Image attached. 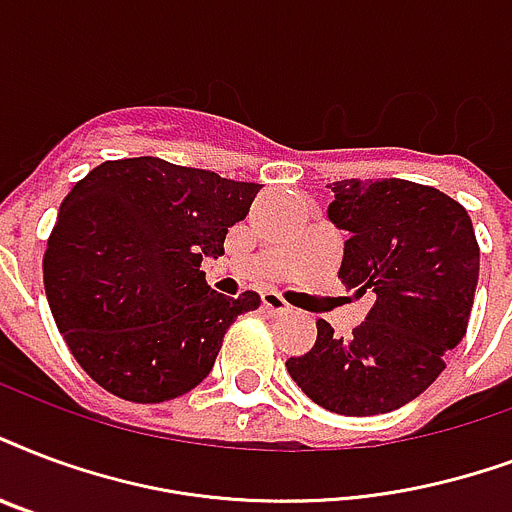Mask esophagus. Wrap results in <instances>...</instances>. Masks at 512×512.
Here are the masks:
<instances>
[{
  "instance_id": "34e87169",
  "label": "esophagus",
  "mask_w": 512,
  "mask_h": 512,
  "mask_svg": "<svg viewBox=\"0 0 512 512\" xmlns=\"http://www.w3.org/2000/svg\"><path fill=\"white\" fill-rule=\"evenodd\" d=\"M263 311H268V314H290L292 308L290 303L279 295V292H273V290H265L263 292Z\"/></svg>"
}]
</instances>
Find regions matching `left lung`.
I'll use <instances>...</instances> for the list:
<instances>
[{
  "instance_id": "obj_1",
  "label": "left lung",
  "mask_w": 512,
  "mask_h": 512,
  "mask_svg": "<svg viewBox=\"0 0 512 512\" xmlns=\"http://www.w3.org/2000/svg\"><path fill=\"white\" fill-rule=\"evenodd\" d=\"M327 217L349 230L338 279L370 311L338 338L317 322L314 349L290 357L292 381L341 416L403 408L446 370L467 333L481 249L464 206L408 179H341Z\"/></svg>"
}]
</instances>
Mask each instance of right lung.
<instances>
[{
  "mask_svg": "<svg viewBox=\"0 0 512 512\" xmlns=\"http://www.w3.org/2000/svg\"><path fill=\"white\" fill-rule=\"evenodd\" d=\"M260 187L152 155L104 161L72 187L42 273L58 330L96 384L163 403L209 376L228 327L260 295L225 298L201 263L225 252Z\"/></svg>",
  "mask_w": 512,
  "mask_h": 512,
  "instance_id": "obj_1",
  "label": "right lung"
}]
</instances>
